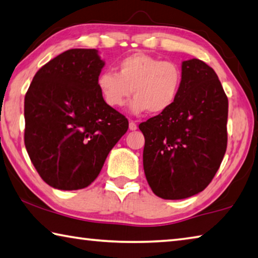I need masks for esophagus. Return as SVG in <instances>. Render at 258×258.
Returning a JSON list of instances; mask_svg holds the SVG:
<instances>
[{
	"label": "esophagus",
	"instance_id": "esophagus-1",
	"mask_svg": "<svg viewBox=\"0 0 258 258\" xmlns=\"http://www.w3.org/2000/svg\"><path fill=\"white\" fill-rule=\"evenodd\" d=\"M128 127H130V130H131V131H135V130L138 128V126H137V124L134 123V121H130Z\"/></svg>",
	"mask_w": 258,
	"mask_h": 258
}]
</instances>
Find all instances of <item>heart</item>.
I'll return each instance as SVG.
<instances>
[{
    "label": "heart",
    "mask_w": 258,
    "mask_h": 258,
    "mask_svg": "<svg viewBox=\"0 0 258 258\" xmlns=\"http://www.w3.org/2000/svg\"><path fill=\"white\" fill-rule=\"evenodd\" d=\"M97 85L109 107H124L133 92L135 97L130 103L133 113L148 110L160 113L176 101L182 85V71L173 61L138 52L121 59L117 63V73H100Z\"/></svg>",
    "instance_id": "heart-1"
}]
</instances>
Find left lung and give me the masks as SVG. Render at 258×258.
I'll list each match as a JSON object with an SVG mask.
<instances>
[{
	"instance_id": "1",
	"label": "left lung",
	"mask_w": 258,
	"mask_h": 258,
	"mask_svg": "<svg viewBox=\"0 0 258 258\" xmlns=\"http://www.w3.org/2000/svg\"><path fill=\"white\" fill-rule=\"evenodd\" d=\"M228 108L214 69L199 59L183 61L176 101L139 125L146 140L143 168L156 196L189 198L211 183L226 150Z\"/></svg>"
}]
</instances>
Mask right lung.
I'll return each mask as SVG.
<instances>
[{"instance_id": "right-lung-1", "label": "right lung", "mask_w": 258, "mask_h": 258, "mask_svg": "<svg viewBox=\"0 0 258 258\" xmlns=\"http://www.w3.org/2000/svg\"><path fill=\"white\" fill-rule=\"evenodd\" d=\"M95 49H72L45 63L25 97V146L50 186L78 190L92 183L128 120L103 101Z\"/></svg>"}]
</instances>
